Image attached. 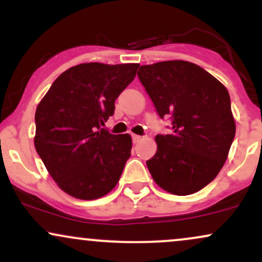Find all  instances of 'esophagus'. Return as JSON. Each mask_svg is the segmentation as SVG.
<instances>
[{
  "label": "esophagus",
  "mask_w": 262,
  "mask_h": 262,
  "mask_svg": "<svg viewBox=\"0 0 262 262\" xmlns=\"http://www.w3.org/2000/svg\"><path fill=\"white\" fill-rule=\"evenodd\" d=\"M132 138H133V143H139V141L141 140L140 135H137V134L132 135Z\"/></svg>",
  "instance_id": "obj_1"
}]
</instances>
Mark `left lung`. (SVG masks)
I'll use <instances>...</instances> for the list:
<instances>
[{
  "label": "left lung",
  "instance_id": "left-lung-1",
  "mask_svg": "<svg viewBox=\"0 0 262 262\" xmlns=\"http://www.w3.org/2000/svg\"><path fill=\"white\" fill-rule=\"evenodd\" d=\"M141 85L171 130L155 137L158 150L146 166L165 191L187 196L218 175L235 137L227 89L193 62L172 60L140 66Z\"/></svg>",
  "mask_w": 262,
  "mask_h": 262
}]
</instances>
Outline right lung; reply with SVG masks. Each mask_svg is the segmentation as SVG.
<instances>
[{
  "mask_svg": "<svg viewBox=\"0 0 262 262\" xmlns=\"http://www.w3.org/2000/svg\"><path fill=\"white\" fill-rule=\"evenodd\" d=\"M138 68L101 62L73 66L38 104L35 150L54 181L70 196L96 200L118 183L130 156L132 138L111 134L103 125Z\"/></svg>",
  "mask_w": 262,
  "mask_h": 262,
  "instance_id": "obj_1",
  "label": "right lung"
}]
</instances>
